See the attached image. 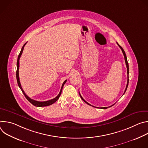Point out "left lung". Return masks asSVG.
I'll use <instances>...</instances> for the list:
<instances>
[{"instance_id": "left-lung-1", "label": "left lung", "mask_w": 148, "mask_h": 148, "mask_svg": "<svg viewBox=\"0 0 148 148\" xmlns=\"http://www.w3.org/2000/svg\"><path fill=\"white\" fill-rule=\"evenodd\" d=\"M117 43V45H118V46L120 47V49H121V50H122V53H123V56H124V58H125V63H126V68H127V74H128V80H127V84H126V88H125V91H124V93H123V94L125 93V92H126V89H127V88H128V83H129V65H128V61H127V58H126V54H125V51L123 50V49L122 48V47L118 43ZM79 95H80V97H81V99L85 102L86 103H87L88 105H91V104H90L89 103H88L87 101H86L84 99V98L82 97V96L81 95V94H80V93H79ZM114 103V104H115ZM114 104H113V105H111V106H110V107H101V108H101V109H107V108H109V107H112V106H113V105H114ZM91 106H92V105H91ZM92 107H94V106H92ZM96 108H98V107H96Z\"/></svg>"}]
</instances>
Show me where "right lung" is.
Masks as SVG:
<instances>
[{
    "label": "right lung",
    "mask_w": 148,
    "mask_h": 148,
    "mask_svg": "<svg viewBox=\"0 0 148 148\" xmlns=\"http://www.w3.org/2000/svg\"><path fill=\"white\" fill-rule=\"evenodd\" d=\"M27 43H26L22 47V50H21L20 51V54H18V58H17V71H16V78H17V84H18V86L19 87V88H20V90H22V92L23 93L24 95L25 96V97L26 98V99L31 103H32L33 105H34V106L36 107H46V106H49V105H50L53 103H54L55 102H56L58 99L59 98L61 94V91H62V87L63 86H64V85L65 84V83L66 82L67 80H65L64 81V82L62 83V86H61V90H60V92H59L58 95L54 98L52 99H50V100H49V101H36V100H34L33 99H31L30 97H29L26 94V93L25 92V91H23V90L22 89V86H21V84H20V80H19V76H18V70H19V60H20V58L21 57V55H22V53H23V49H24V47H25V46L26 45Z\"/></svg>",
    "instance_id": "obj_1"
}]
</instances>
